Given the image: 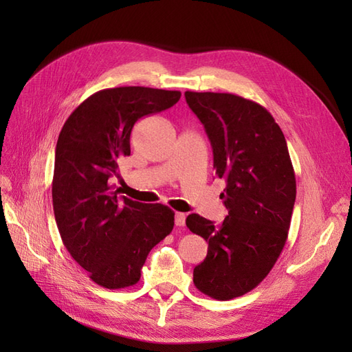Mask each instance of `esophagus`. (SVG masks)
I'll use <instances>...</instances> for the list:
<instances>
[{"label":"esophagus","instance_id":"obj_1","mask_svg":"<svg viewBox=\"0 0 352 352\" xmlns=\"http://www.w3.org/2000/svg\"><path fill=\"white\" fill-rule=\"evenodd\" d=\"M185 219H186L185 212H176V214H175V223H176V226H184V225H185Z\"/></svg>","mask_w":352,"mask_h":352}]
</instances>
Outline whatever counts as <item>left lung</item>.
<instances>
[{
  "mask_svg": "<svg viewBox=\"0 0 352 352\" xmlns=\"http://www.w3.org/2000/svg\"><path fill=\"white\" fill-rule=\"evenodd\" d=\"M212 148L228 216L220 225L189 214L186 226L208 242L194 269L197 289L226 301L252 291L270 273L287 239L296 182L285 135L263 105L233 94L186 91Z\"/></svg>",
  "mask_w": 352,
  "mask_h": 352,
  "instance_id": "1",
  "label": "left lung"
}]
</instances>
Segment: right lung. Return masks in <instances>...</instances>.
I'll return each mask as SVG.
<instances>
[{
	"mask_svg": "<svg viewBox=\"0 0 352 352\" xmlns=\"http://www.w3.org/2000/svg\"><path fill=\"white\" fill-rule=\"evenodd\" d=\"M179 91L120 87L91 95L74 110L56 146L52 207L73 260L107 289L141 279L148 254L175 226V212L117 195L110 179L131 155V132L141 117L167 110Z\"/></svg>",
	"mask_w": 352,
	"mask_h": 352,
	"instance_id": "right-lung-1",
	"label": "right lung"
}]
</instances>
